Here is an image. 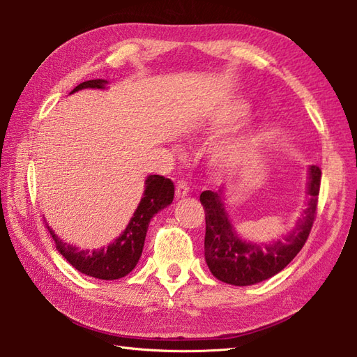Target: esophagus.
<instances>
[{
  "mask_svg": "<svg viewBox=\"0 0 357 357\" xmlns=\"http://www.w3.org/2000/svg\"><path fill=\"white\" fill-rule=\"evenodd\" d=\"M188 192H190V187L187 185V183H184V181H178L176 183V198H184V196L188 195Z\"/></svg>",
  "mask_w": 357,
  "mask_h": 357,
  "instance_id": "34e87169",
  "label": "esophagus"
}]
</instances>
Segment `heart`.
Segmentation results:
<instances>
[{"mask_svg":"<svg viewBox=\"0 0 357 357\" xmlns=\"http://www.w3.org/2000/svg\"><path fill=\"white\" fill-rule=\"evenodd\" d=\"M245 113L244 105H239V107L229 113L225 116H216V118H210L206 124H204L202 130H206L210 135H221L224 132H227L230 128V126L234 123V119L242 116ZM241 158V147L239 144H225V146L219 147L215 151L213 161L218 169L225 170L229 167L234 165Z\"/></svg>","mask_w":357,"mask_h":357,"instance_id":"heart-1","label":"heart"}]
</instances>
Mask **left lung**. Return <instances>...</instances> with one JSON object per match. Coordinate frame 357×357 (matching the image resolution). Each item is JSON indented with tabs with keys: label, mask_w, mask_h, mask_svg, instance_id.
Listing matches in <instances>:
<instances>
[{
	"label": "left lung",
	"mask_w": 357,
	"mask_h": 357,
	"mask_svg": "<svg viewBox=\"0 0 357 357\" xmlns=\"http://www.w3.org/2000/svg\"><path fill=\"white\" fill-rule=\"evenodd\" d=\"M310 201L296 229L285 238L271 244H252L238 238L222 201V190L201 193V204L206 211V262L216 279L230 285H253L282 271L308 239L316 219L317 196L321 188V169L310 167Z\"/></svg>",
	"instance_id": "left-lung-1"
}]
</instances>
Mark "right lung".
Returning <instances> with one entry per match:
<instances>
[{
  "instance_id": "1",
  "label": "right lung",
  "mask_w": 357,
  "mask_h": 357,
  "mask_svg": "<svg viewBox=\"0 0 357 357\" xmlns=\"http://www.w3.org/2000/svg\"><path fill=\"white\" fill-rule=\"evenodd\" d=\"M107 81L104 79H90L78 84L72 90V93L82 89H104ZM174 195V185L169 178L159 176V174H150L146 179V190L141 198L138 208L133 213V218L128 222L127 229L115 242L100 250H79L67 242L59 239L49 224H45L52 239L55 241L56 250L61 253L72 267L84 273L87 276L96 279L113 280L128 275L138 264L144 241H146L147 229L150 219L153 218L159 210L170 206Z\"/></svg>"
}]
</instances>
